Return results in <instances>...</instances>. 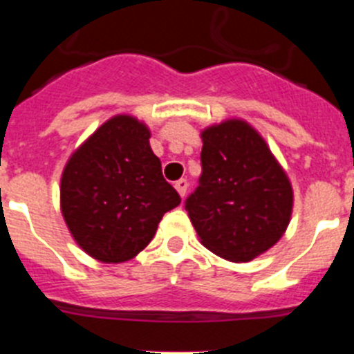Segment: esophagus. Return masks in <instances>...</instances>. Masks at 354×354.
I'll list each match as a JSON object with an SVG mask.
<instances>
[{
	"instance_id": "obj_1",
	"label": "esophagus",
	"mask_w": 354,
	"mask_h": 354,
	"mask_svg": "<svg viewBox=\"0 0 354 354\" xmlns=\"http://www.w3.org/2000/svg\"><path fill=\"white\" fill-rule=\"evenodd\" d=\"M175 189H177V193H179L180 196L186 195V189H187V180L186 179H179L177 183L174 184Z\"/></svg>"
}]
</instances>
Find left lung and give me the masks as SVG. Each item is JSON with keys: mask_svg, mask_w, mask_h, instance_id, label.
<instances>
[{"mask_svg": "<svg viewBox=\"0 0 354 354\" xmlns=\"http://www.w3.org/2000/svg\"><path fill=\"white\" fill-rule=\"evenodd\" d=\"M200 186L186 211L200 243L230 262L273 248L292 214V184L259 131L227 118L200 133Z\"/></svg>", "mask_w": 354, "mask_h": 354, "instance_id": "1", "label": "left lung"}]
</instances>
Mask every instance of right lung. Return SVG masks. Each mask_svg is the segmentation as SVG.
I'll use <instances>...</instances> for the list:
<instances>
[{
  "mask_svg": "<svg viewBox=\"0 0 354 354\" xmlns=\"http://www.w3.org/2000/svg\"><path fill=\"white\" fill-rule=\"evenodd\" d=\"M149 138L145 122L115 115L72 152L62 171V216L77 246L95 261L134 259L162 214L180 204Z\"/></svg>",
  "mask_w": 354,
  "mask_h": 354,
  "instance_id": "right-lung-1",
  "label": "right lung"
}]
</instances>
